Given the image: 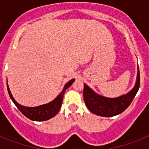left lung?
<instances>
[{
    "label": "left lung",
    "mask_w": 149,
    "mask_h": 149,
    "mask_svg": "<svg viewBox=\"0 0 149 149\" xmlns=\"http://www.w3.org/2000/svg\"><path fill=\"white\" fill-rule=\"evenodd\" d=\"M140 86V72L138 68L136 84L129 93L117 98H107L94 93L84 84V98L87 108L94 114L102 117H113L122 113L129 107Z\"/></svg>",
    "instance_id": "8db88e82"
}]
</instances>
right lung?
<instances>
[{
	"mask_svg": "<svg viewBox=\"0 0 149 149\" xmlns=\"http://www.w3.org/2000/svg\"><path fill=\"white\" fill-rule=\"evenodd\" d=\"M74 81L75 79H72L70 81L68 82L64 86L63 91L58 94V97L54 100H52L49 104H43V105L35 107H27L22 106L19 104H17L12 97V94L10 93V91L9 90L8 84H7V87H8V93H9V96H10L11 100L16 105L17 109L26 118H29L31 120H35V121H42V120H49V119L53 118L54 116L57 114L59 109H60L62 103H63V96H64V93H65L66 89L69 88Z\"/></svg>",
	"mask_w": 149,
	"mask_h": 149,
	"instance_id": "add662e5",
	"label": "right lung"
}]
</instances>
